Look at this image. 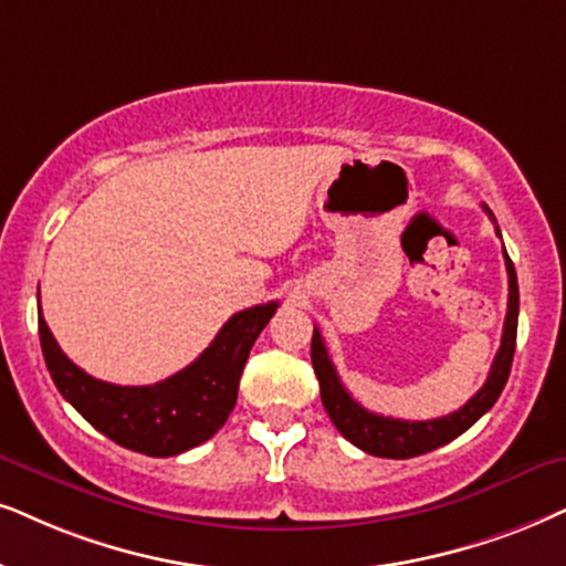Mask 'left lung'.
Returning a JSON list of instances; mask_svg holds the SVG:
<instances>
[{"label": "left lung", "instance_id": "obj_1", "mask_svg": "<svg viewBox=\"0 0 566 566\" xmlns=\"http://www.w3.org/2000/svg\"><path fill=\"white\" fill-rule=\"evenodd\" d=\"M489 211V209H485ZM491 217V211H489ZM493 219V217H491ZM499 234V227H496ZM502 238V234H499ZM506 261V276H510V303H506V318H504V334L502 347H499L496 357H493L491 374L481 386V391L460 410L443 418L433 420H399V418H384L355 402L353 395L345 389V384L336 376V368L332 357L326 353L324 336L318 328H313L311 339V360L313 370H316L318 386H321V402H324L328 418L336 426V431L349 443H355L363 452L374 457H386V460H407V457H418L433 449L443 447L457 436L468 431L481 415H485L502 395L506 378L512 370L514 345H517V316H520V287H517V271L514 263L504 250Z\"/></svg>", "mask_w": 566, "mask_h": 566}]
</instances>
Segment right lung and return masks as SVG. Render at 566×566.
Segmentation results:
<instances>
[{"mask_svg":"<svg viewBox=\"0 0 566 566\" xmlns=\"http://www.w3.org/2000/svg\"><path fill=\"white\" fill-rule=\"evenodd\" d=\"M279 303L253 305L221 326L209 347L180 374L151 386L98 381L56 345L41 316L39 336L52 381L88 423L119 447L148 457H175L209 441L238 402L242 368Z\"/></svg>","mask_w":566,"mask_h":566,"instance_id":"right-lung-1","label":"right lung"}]
</instances>
